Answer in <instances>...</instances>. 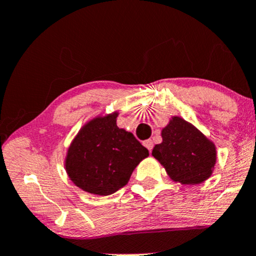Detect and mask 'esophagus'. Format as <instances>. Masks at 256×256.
Masks as SVG:
<instances>
[{
    "label": "esophagus",
    "instance_id": "esophagus-1",
    "mask_svg": "<svg viewBox=\"0 0 256 256\" xmlns=\"http://www.w3.org/2000/svg\"><path fill=\"white\" fill-rule=\"evenodd\" d=\"M144 146L148 150H149V152H152V146H154V143H152V140H146L144 142Z\"/></svg>",
    "mask_w": 256,
    "mask_h": 256
}]
</instances>
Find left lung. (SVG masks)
I'll list each match as a JSON object with an SVG mask.
<instances>
[{
    "mask_svg": "<svg viewBox=\"0 0 256 256\" xmlns=\"http://www.w3.org/2000/svg\"><path fill=\"white\" fill-rule=\"evenodd\" d=\"M161 137L162 142L154 146L152 155L172 181L193 186L202 184L214 174L216 144L194 125L173 116L162 128Z\"/></svg>",
    "mask_w": 256,
    "mask_h": 256,
    "instance_id": "1",
    "label": "left lung"
}]
</instances>
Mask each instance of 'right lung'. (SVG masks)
Wrapping results in <instances>:
<instances>
[{
	"label": "right lung",
	"instance_id": "add662e5",
	"mask_svg": "<svg viewBox=\"0 0 256 256\" xmlns=\"http://www.w3.org/2000/svg\"><path fill=\"white\" fill-rule=\"evenodd\" d=\"M119 112L100 113L80 128L66 150L64 168L75 186L95 196H110L122 188L146 148L131 132L116 126Z\"/></svg>",
	"mask_w": 256,
	"mask_h": 256
}]
</instances>
